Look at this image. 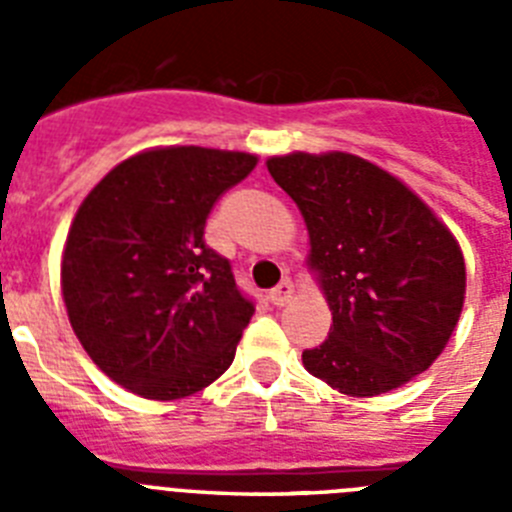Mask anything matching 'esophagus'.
Listing matches in <instances>:
<instances>
[{
	"mask_svg": "<svg viewBox=\"0 0 512 512\" xmlns=\"http://www.w3.org/2000/svg\"><path fill=\"white\" fill-rule=\"evenodd\" d=\"M292 292H295V287H292V282H289V279H282V282L277 284V287L271 289L269 292V302L274 307H282V305H287L289 300H292Z\"/></svg>",
	"mask_w": 512,
	"mask_h": 512,
	"instance_id": "34e87169",
	"label": "esophagus"
}]
</instances>
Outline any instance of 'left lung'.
<instances>
[{
    "instance_id": "1",
    "label": "left lung",
    "mask_w": 512,
    "mask_h": 512,
    "mask_svg": "<svg viewBox=\"0 0 512 512\" xmlns=\"http://www.w3.org/2000/svg\"><path fill=\"white\" fill-rule=\"evenodd\" d=\"M310 233L333 325L302 351L312 377L351 397L402 387L438 359L459 323L467 269L451 230L400 179L351 153L266 161Z\"/></svg>"
}]
</instances>
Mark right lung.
Here are the masks:
<instances>
[{
  "instance_id": "obj_1",
  "label": "right lung",
  "mask_w": 512,
  "mask_h": 512,
  "mask_svg": "<svg viewBox=\"0 0 512 512\" xmlns=\"http://www.w3.org/2000/svg\"><path fill=\"white\" fill-rule=\"evenodd\" d=\"M256 161L153 148L117 164L81 202L63 248V302L84 351L125 390L182 400L233 364L256 307L205 243V223Z\"/></svg>"
}]
</instances>
